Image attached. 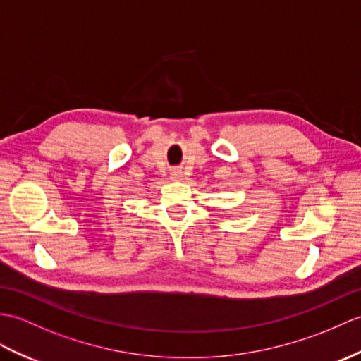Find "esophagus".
Masks as SVG:
<instances>
[{
	"mask_svg": "<svg viewBox=\"0 0 361 361\" xmlns=\"http://www.w3.org/2000/svg\"><path fill=\"white\" fill-rule=\"evenodd\" d=\"M172 178H175V180L181 178V171H175V172H172Z\"/></svg>",
	"mask_w": 361,
	"mask_h": 361,
	"instance_id": "1",
	"label": "esophagus"
}]
</instances>
